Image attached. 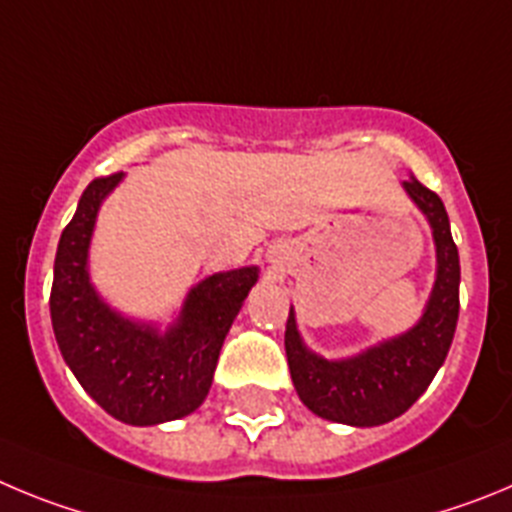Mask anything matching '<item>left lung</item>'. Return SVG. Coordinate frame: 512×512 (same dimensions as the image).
<instances>
[{"label": "left lung", "instance_id": "1", "mask_svg": "<svg viewBox=\"0 0 512 512\" xmlns=\"http://www.w3.org/2000/svg\"><path fill=\"white\" fill-rule=\"evenodd\" d=\"M408 199L426 216L436 247V280L421 319L408 331L359 354L326 359L308 349L290 306L285 354L298 398L319 418L347 426H382L403 416L431 385L449 354L459 319V252L451 239L449 216L434 191L408 178Z\"/></svg>", "mask_w": 512, "mask_h": 512}]
</instances>
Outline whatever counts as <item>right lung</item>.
Here are the masks:
<instances>
[{
  "mask_svg": "<svg viewBox=\"0 0 512 512\" xmlns=\"http://www.w3.org/2000/svg\"><path fill=\"white\" fill-rule=\"evenodd\" d=\"M122 181L124 173L91 181L63 229L50 321L66 365L109 416L130 426H158L188 416L206 400L224 339L260 267L214 273L193 285L168 329L124 316L99 296L89 275L96 216Z\"/></svg>",
  "mask_w": 512,
  "mask_h": 512,
  "instance_id": "add662e5",
  "label": "right lung"
}]
</instances>
